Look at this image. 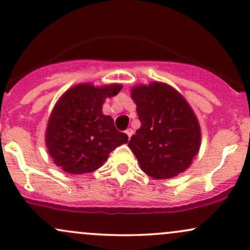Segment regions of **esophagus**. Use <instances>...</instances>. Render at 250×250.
Segmentation results:
<instances>
[{
  "label": "esophagus",
  "mask_w": 250,
  "mask_h": 250,
  "mask_svg": "<svg viewBox=\"0 0 250 250\" xmlns=\"http://www.w3.org/2000/svg\"><path fill=\"white\" fill-rule=\"evenodd\" d=\"M125 134L128 135V139H130L131 135H133V129H130V128L127 129V130H125Z\"/></svg>",
  "instance_id": "34e87169"
}]
</instances>
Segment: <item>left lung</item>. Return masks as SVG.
<instances>
[{"label": "left lung", "instance_id": "left-lung-1", "mask_svg": "<svg viewBox=\"0 0 250 250\" xmlns=\"http://www.w3.org/2000/svg\"><path fill=\"white\" fill-rule=\"evenodd\" d=\"M141 128L128 146L142 170L154 179H169L191 165L201 142L194 111L175 89L163 83L131 90Z\"/></svg>", "mask_w": 250, "mask_h": 250}]
</instances>
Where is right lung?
Returning <instances> with one entry per match:
<instances>
[{"label": "right lung", "instance_id": "obj_1", "mask_svg": "<svg viewBox=\"0 0 250 250\" xmlns=\"http://www.w3.org/2000/svg\"><path fill=\"white\" fill-rule=\"evenodd\" d=\"M122 85L95 88L80 84L63 95L48 123L45 143L54 162L69 174L96 170L114 149L128 142V135L102 114L107 97L116 96Z\"/></svg>", "mask_w": 250, "mask_h": 250}]
</instances>
